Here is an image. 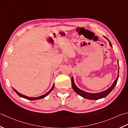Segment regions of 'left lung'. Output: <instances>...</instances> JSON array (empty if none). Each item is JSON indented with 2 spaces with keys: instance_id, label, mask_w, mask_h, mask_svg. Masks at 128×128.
I'll use <instances>...</instances> for the list:
<instances>
[{
  "instance_id": "8db88e82",
  "label": "left lung",
  "mask_w": 128,
  "mask_h": 128,
  "mask_svg": "<svg viewBox=\"0 0 128 128\" xmlns=\"http://www.w3.org/2000/svg\"><path fill=\"white\" fill-rule=\"evenodd\" d=\"M104 38H106V37L104 36ZM106 38L109 42L110 46L112 47L111 42H110V41ZM118 65H119L118 60ZM118 78H119V69H118V71L117 78L116 79V80L113 82V83H112V86H110L108 89L106 90L102 91V92H96V93H91V92H85L84 90H81L80 89H79L78 87H77L76 84H75L73 76H72V89H73L78 94H79L80 96L83 97L86 99H90V100H98V99L104 98L106 97L108 95L110 92L112 90V89L114 88V87L116 86V84L117 83Z\"/></svg>"
}]
</instances>
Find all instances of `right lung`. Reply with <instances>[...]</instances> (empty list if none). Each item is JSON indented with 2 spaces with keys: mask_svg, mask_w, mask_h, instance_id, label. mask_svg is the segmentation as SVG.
Instances as JSON below:
<instances>
[{
  "mask_svg": "<svg viewBox=\"0 0 128 128\" xmlns=\"http://www.w3.org/2000/svg\"><path fill=\"white\" fill-rule=\"evenodd\" d=\"M54 84H53V86H52V88L49 90L48 92L46 93L45 94H43L42 95V96H38V97H29V96H24V95L23 94H22L20 93V92H19L18 91H16V89H14L13 88H12V89L14 90L15 91V92H16V93L18 95V96H20L22 98H24V99H28V100H39V99H42L46 97L48 95L50 92L52 90H53L54 89Z\"/></svg>",
  "mask_w": 128,
  "mask_h": 128,
  "instance_id": "right-lung-1",
  "label": "right lung"
}]
</instances>
